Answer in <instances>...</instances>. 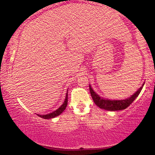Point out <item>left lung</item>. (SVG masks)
Listing matches in <instances>:
<instances>
[{
    "instance_id": "1",
    "label": "left lung",
    "mask_w": 155,
    "mask_h": 155,
    "mask_svg": "<svg viewBox=\"0 0 155 155\" xmlns=\"http://www.w3.org/2000/svg\"><path fill=\"white\" fill-rule=\"evenodd\" d=\"M143 86V84L133 96H131L130 97V98L125 100H121V101H111V100H107L101 98L98 94L94 92L90 85V91L94 102L95 103L97 106L100 107V108L108 110V111H119V110H123L127 108V107L135 101V99L137 98L139 94H140V91L142 90Z\"/></svg>"
}]
</instances>
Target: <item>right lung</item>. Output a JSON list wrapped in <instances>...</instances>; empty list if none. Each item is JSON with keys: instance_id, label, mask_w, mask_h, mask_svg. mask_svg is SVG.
<instances>
[{"instance_id": "add662e5", "label": "right lung", "mask_w": 155, "mask_h": 155, "mask_svg": "<svg viewBox=\"0 0 155 155\" xmlns=\"http://www.w3.org/2000/svg\"><path fill=\"white\" fill-rule=\"evenodd\" d=\"M68 104V92L66 94V96H65V99L64 103H63L62 105L59 107L58 109H57L56 111L51 113V114H46V115H38V116L42 117L44 119H51L53 118V117H55L56 116H58L61 113L64 111L65 109V107H67Z\"/></svg>"}]
</instances>
